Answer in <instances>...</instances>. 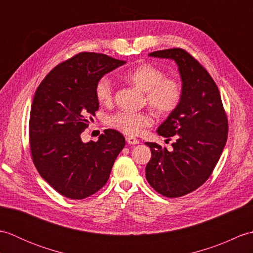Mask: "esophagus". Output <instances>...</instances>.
Listing matches in <instances>:
<instances>
[{
	"instance_id": "34e87169",
	"label": "esophagus",
	"mask_w": 253,
	"mask_h": 253,
	"mask_svg": "<svg viewBox=\"0 0 253 253\" xmlns=\"http://www.w3.org/2000/svg\"><path fill=\"white\" fill-rule=\"evenodd\" d=\"M126 141L129 143V144H138L139 143V140L137 138H135V137H131V136H129V137H127L126 138Z\"/></svg>"
}]
</instances>
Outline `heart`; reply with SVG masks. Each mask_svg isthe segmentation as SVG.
I'll use <instances>...</instances> for the list:
<instances>
[{"mask_svg": "<svg viewBox=\"0 0 253 253\" xmlns=\"http://www.w3.org/2000/svg\"><path fill=\"white\" fill-rule=\"evenodd\" d=\"M127 82L146 92L148 105L160 115H169L178 107L182 87L178 79L166 77L163 69L152 64H141L123 74ZM95 98L100 104H111L114 98V84L110 77H102L95 85ZM105 123L113 129L128 136H136L143 128L152 125V116L146 112L118 111L106 116Z\"/></svg>", "mask_w": 253, "mask_h": 253, "instance_id": "1", "label": "heart"}]
</instances>
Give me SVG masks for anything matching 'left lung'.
Returning <instances> with one entry per match:
<instances>
[{"mask_svg":"<svg viewBox=\"0 0 253 253\" xmlns=\"http://www.w3.org/2000/svg\"><path fill=\"white\" fill-rule=\"evenodd\" d=\"M149 55L176 62L182 98L157 130L168 140L175 139L173 151L146 142L152 153L146 178L161 195L178 198L196 190L211 176L226 144L227 116L216 84L189 53L175 47Z\"/></svg>","mask_w":253,"mask_h":253,"instance_id":"obj_1","label":"left lung"}]
</instances>
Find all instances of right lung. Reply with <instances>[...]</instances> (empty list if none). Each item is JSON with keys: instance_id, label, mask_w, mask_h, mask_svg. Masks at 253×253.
Returning a JSON list of instances; mask_svg holds the SVG:
<instances>
[{"instance_id": "1", "label": "right lung", "mask_w": 253, "mask_h": 253, "mask_svg": "<svg viewBox=\"0 0 253 253\" xmlns=\"http://www.w3.org/2000/svg\"><path fill=\"white\" fill-rule=\"evenodd\" d=\"M125 63L82 52L53 68L36 91L29 118L32 161L64 197L80 200L100 190L125 147V138L114 129H105L95 142L80 138L99 109L96 83Z\"/></svg>"}]
</instances>
